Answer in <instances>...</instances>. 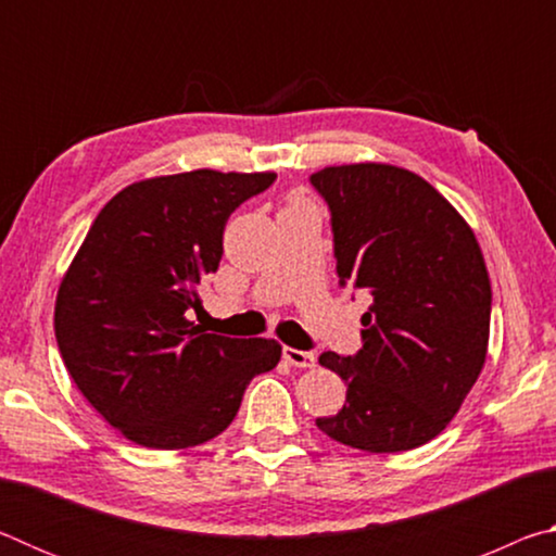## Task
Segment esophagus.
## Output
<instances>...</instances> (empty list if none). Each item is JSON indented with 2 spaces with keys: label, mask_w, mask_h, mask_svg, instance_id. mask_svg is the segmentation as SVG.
<instances>
[{
  "label": "esophagus",
  "mask_w": 556,
  "mask_h": 556,
  "mask_svg": "<svg viewBox=\"0 0 556 556\" xmlns=\"http://www.w3.org/2000/svg\"><path fill=\"white\" fill-rule=\"evenodd\" d=\"M285 361L294 368H316V355L308 351H296V348H285Z\"/></svg>",
  "instance_id": "esophagus-1"
}]
</instances>
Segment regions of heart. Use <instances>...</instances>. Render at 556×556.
Segmentation results:
<instances>
[{
    "label": "heart",
    "mask_w": 556,
    "mask_h": 556,
    "mask_svg": "<svg viewBox=\"0 0 556 556\" xmlns=\"http://www.w3.org/2000/svg\"><path fill=\"white\" fill-rule=\"evenodd\" d=\"M301 205H312V203H308L304 195H291L289 203H287V208H301Z\"/></svg>",
    "instance_id": "obj_1"
}]
</instances>
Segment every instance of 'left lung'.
<instances>
[{"label": "left lung", "mask_w": 556, "mask_h": 556, "mask_svg": "<svg viewBox=\"0 0 556 556\" xmlns=\"http://www.w3.org/2000/svg\"><path fill=\"white\" fill-rule=\"evenodd\" d=\"M312 184L331 208L341 285L365 289L363 348L318 363L345 380V404L318 429L370 454L427 444L481 375L491 279L473 230L434 186L392 164L326 166Z\"/></svg>", "instance_id": "8db88e82"}]
</instances>
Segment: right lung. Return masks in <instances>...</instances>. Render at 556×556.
I'll return each instance as SVG.
<instances>
[{
    "mask_svg": "<svg viewBox=\"0 0 556 556\" xmlns=\"http://www.w3.org/2000/svg\"><path fill=\"white\" fill-rule=\"evenodd\" d=\"M275 172L154 176L105 203L55 296L53 328L73 382L122 437L188 448L218 437L244 388L277 368L275 338L205 333L188 318L218 269L230 213Z\"/></svg>",
    "mask_w": 556,
    "mask_h": 556,
    "instance_id": "right-lung-1",
    "label": "right lung"
}]
</instances>
